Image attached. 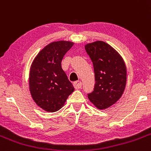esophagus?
Listing matches in <instances>:
<instances>
[{
    "mask_svg": "<svg viewBox=\"0 0 151 151\" xmlns=\"http://www.w3.org/2000/svg\"><path fill=\"white\" fill-rule=\"evenodd\" d=\"M73 86L76 88H80L82 86V83L80 81H76L73 83Z\"/></svg>",
    "mask_w": 151,
    "mask_h": 151,
    "instance_id": "1",
    "label": "esophagus"
}]
</instances>
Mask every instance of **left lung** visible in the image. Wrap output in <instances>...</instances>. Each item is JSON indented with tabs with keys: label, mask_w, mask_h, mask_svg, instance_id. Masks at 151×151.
I'll return each mask as SVG.
<instances>
[{
	"label": "left lung",
	"mask_w": 151,
	"mask_h": 151,
	"mask_svg": "<svg viewBox=\"0 0 151 151\" xmlns=\"http://www.w3.org/2000/svg\"><path fill=\"white\" fill-rule=\"evenodd\" d=\"M92 61L95 83L88 93L89 100L99 109H105L116 103L124 93L127 83V68L120 55L103 41L85 46Z\"/></svg>",
	"instance_id": "obj_1"
}]
</instances>
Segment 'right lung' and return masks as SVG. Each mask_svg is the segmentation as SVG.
<instances>
[{
	"label": "right lung",
	"instance_id": "right-lung-1",
	"mask_svg": "<svg viewBox=\"0 0 151 151\" xmlns=\"http://www.w3.org/2000/svg\"><path fill=\"white\" fill-rule=\"evenodd\" d=\"M73 43L53 42L36 56L30 68L29 85L35 103L48 112L64 105L74 87L62 68V60Z\"/></svg>",
	"mask_w": 151,
	"mask_h": 151
}]
</instances>
